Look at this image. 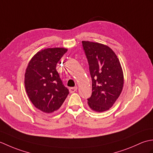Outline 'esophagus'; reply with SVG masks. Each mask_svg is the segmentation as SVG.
<instances>
[{
    "label": "esophagus",
    "mask_w": 153,
    "mask_h": 153,
    "mask_svg": "<svg viewBox=\"0 0 153 153\" xmlns=\"http://www.w3.org/2000/svg\"><path fill=\"white\" fill-rule=\"evenodd\" d=\"M77 89V87H70V88L69 89V91L71 93H74L75 91H76Z\"/></svg>",
    "instance_id": "34e87169"
}]
</instances>
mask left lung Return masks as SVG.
I'll list each match as a JSON object with an SVG mask.
<instances>
[{
  "mask_svg": "<svg viewBox=\"0 0 153 153\" xmlns=\"http://www.w3.org/2000/svg\"><path fill=\"white\" fill-rule=\"evenodd\" d=\"M92 78V95L87 99L90 108L106 111L113 106L123 89V74L119 59L106 45L82 41Z\"/></svg>",
  "mask_w": 153,
  "mask_h": 153,
  "instance_id": "1",
  "label": "left lung"
}]
</instances>
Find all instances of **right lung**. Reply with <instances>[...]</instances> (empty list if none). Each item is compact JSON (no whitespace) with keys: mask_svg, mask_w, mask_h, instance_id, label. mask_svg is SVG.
<instances>
[{"mask_svg":"<svg viewBox=\"0 0 153 153\" xmlns=\"http://www.w3.org/2000/svg\"><path fill=\"white\" fill-rule=\"evenodd\" d=\"M67 51L64 48H45L35 54L27 65L25 90L33 105L43 112L50 114L59 109L69 94L56 69Z\"/></svg>","mask_w":153,"mask_h":153,"instance_id":"add662e5","label":"right lung"}]
</instances>
